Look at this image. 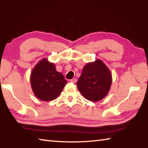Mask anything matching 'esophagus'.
I'll use <instances>...</instances> for the list:
<instances>
[{
	"instance_id": "34e87169",
	"label": "esophagus",
	"mask_w": 148,
	"mask_h": 148,
	"mask_svg": "<svg viewBox=\"0 0 148 148\" xmlns=\"http://www.w3.org/2000/svg\"><path fill=\"white\" fill-rule=\"evenodd\" d=\"M70 82L72 83H75L77 82V79L76 78H72L71 80H70Z\"/></svg>"
}]
</instances>
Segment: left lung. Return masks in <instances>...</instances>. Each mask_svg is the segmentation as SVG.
I'll list each match as a JSON object with an SVG mask.
<instances>
[{
  "instance_id": "obj_1",
  "label": "left lung",
  "mask_w": 148,
  "mask_h": 148,
  "mask_svg": "<svg viewBox=\"0 0 148 148\" xmlns=\"http://www.w3.org/2000/svg\"><path fill=\"white\" fill-rule=\"evenodd\" d=\"M112 78L108 68L101 60L97 59L84 66L77 86L86 99L98 101L104 98L109 92Z\"/></svg>"
}]
</instances>
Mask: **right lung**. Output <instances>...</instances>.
<instances>
[{"instance_id":"right-lung-1","label":"right lung","mask_w":148,"mask_h":148,"mask_svg":"<svg viewBox=\"0 0 148 148\" xmlns=\"http://www.w3.org/2000/svg\"><path fill=\"white\" fill-rule=\"evenodd\" d=\"M30 82L34 95L40 100L52 101L58 97L67 84L62 74L57 71L56 65L47 59L36 64Z\"/></svg>"}]
</instances>
